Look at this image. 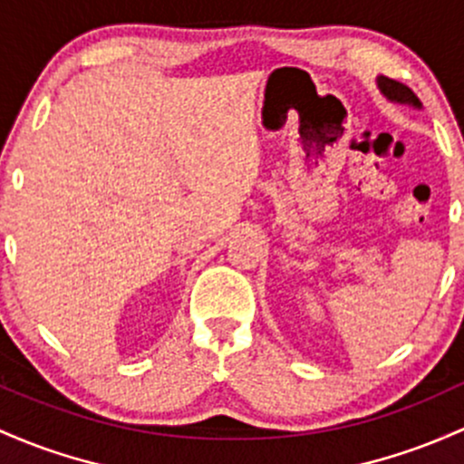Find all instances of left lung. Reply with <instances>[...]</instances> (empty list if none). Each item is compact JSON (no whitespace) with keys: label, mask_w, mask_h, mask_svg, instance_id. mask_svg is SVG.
Segmentation results:
<instances>
[{"label":"left lung","mask_w":464,"mask_h":464,"mask_svg":"<svg viewBox=\"0 0 464 464\" xmlns=\"http://www.w3.org/2000/svg\"><path fill=\"white\" fill-rule=\"evenodd\" d=\"M376 81H379L381 92H383L390 101H396V103H410V105H414V108H420L419 96L407 88V85L399 83V81H394V79H388V76H379Z\"/></svg>","instance_id":"obj_1"}]
</instances>
